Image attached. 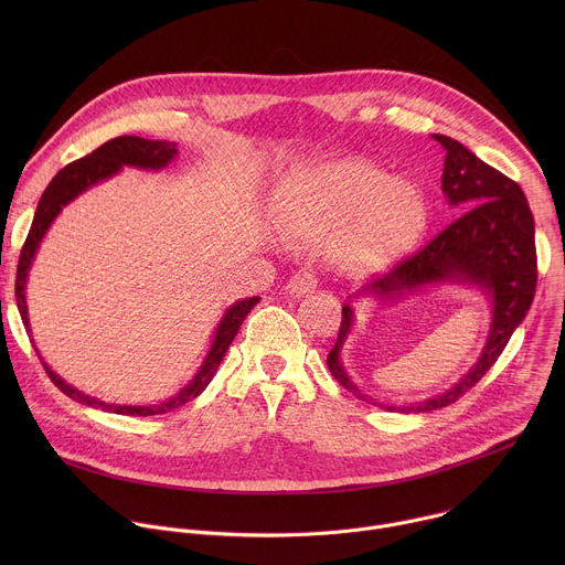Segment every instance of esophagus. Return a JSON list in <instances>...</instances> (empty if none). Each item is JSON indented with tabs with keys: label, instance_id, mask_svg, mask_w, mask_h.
<instances>
[{
	"label": "esophagus",
	"instance_id": "esophagus-1",
	"mask_svg": "<svg viewBox=\"0 0 565 565\" xmlns=\"http://www.w3.org/2000/svg\"><path fill=\"white\" fill-rule=\"evenodd\" d=\"M312 288H317V273L310 268H303L299 273H295L288 281V292L295 297H301L306 292H310Z\"/></svg>",
	"mask_w": 565,
	"mask_h": 565
}]
</instances>
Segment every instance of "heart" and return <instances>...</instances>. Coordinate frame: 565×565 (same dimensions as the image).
Returning a JSON list of instances; mask_svg holds the SVG:
<instances>
[{
    "label": "heart",
    "mask_w": 565,
    "mask_h": 565,
    "mask_svg": "<svg viewBox=\"0 0 565 565\" xmlns=\"http://www.w3.org/2000/svg\"><path fill=\"white\" fill-rule=\"evenodd\" d=\"M275 230L297 246L331 248L347 273L371 275L409 253L429 223L423 190L371 160L299 166L273 192Z\"/></svg>",
    "instance_id": "b5f03b06"
}]
</instances>
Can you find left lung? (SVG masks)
Segmentation results:
<instances>
[{
    "label": "left lung",
    "mask_w": 565,
    "mask_h": 565,
    "mask_svg": "<svg viewBox=\"0 0 565 565\" xmlns=\"http://www.w3.org/2000/svg\"><path fill=\"white\" fill-rule=\"evenodd\" d=\"M434 138L447 151L443 192L449 205H460V210L467 206L468 210L449 223L436 238H431L420 253L402 259L384 277L373 279L360 292L386 301L407 290H418L423 286L443 281L478 286L492 299V327L478 362L449 391L427 397L420 405L412 407L380 405L399 414L443 409L465 395L494 366L512 333L525 319L536 290L534 216L523 190L499 170L482 163L458 140L440 134H434ZM351 327L353 308L351 303H344L338 342L327 362L333 377L342 386L365 399L369 395L360 393L340 360V351L351 333ZM373 405H377V402H373Z\"/></svg>",
    "instance_id": "obj_1"
}]
</instances>
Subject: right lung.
Masks as SVG:
<instances>
[{"mask_svg":"<svg viewBox=\"0 0 565 565\" xmlns=\"http://www.w3.org/2000/svg\"><path fill=\"white\" fill-rule=\"evenodd\" d=\"M179 153L177 142L170 140H147V138H138V136H118L107 140L105 145H100L98 149H94L92 153H87L85 158L73 160L64 170H60L53 181L49 183V188L44 190L35 216H33V225L29 230V236L22 246V255H20V264H18V277H15V299H18V308L22 315V321L26 327V333H31V324H29V308H26V277H29V268L33 264V257L40 248V241L44 238L49 225L53 223V218L62 212V207L66 203H71L75 196L83 194L85 190H89L92 185L118 174L122 168H140V170H163L172 163V158ZM259 303V297H248L241 299L234 306H230L221 319V324L214 331V340L212 347L199 369V373L194 375V380L183 386L174 397H170L163 405H149V407H127V405H107V402L85 395L83 391L73 388L71 384H66L60 375H55L44 360L40 358L44 371L49 373L51 382L66 393L71 399L83 402L87 407L94 409H103V412H111V414H120V416H156V414H166L172 412L185 402L194 399L196 395H201L205 391V386L210 384V380L214 377L221 360L225 358V351L230 349L234 335L238 333L241 324H244L246 315ZM33 342V340H31ZM38 351V349H35Z\"/></svg>","mask_w":565,"mask_h":565,"instance_id":"add662e5","label":"right lung"}]
</instances>
